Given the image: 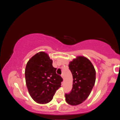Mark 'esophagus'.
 Here are the masks:
<instances>
[{"label":"esophagus","instance_id":"obj_1","mask_svg":"<svg viewBox=\"0 0 120 120\" xmlns=\"http://www.w3.org/2000/svg\"><path fill=\"white\" fill-rule=\"evenodd\" d=\"M61 78H62L63 79H64V74H61Z\"/></svg>","mask_w":120,"mask_h":120}]
</instances>
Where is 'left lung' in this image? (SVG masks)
Listing matches in <instances>:
<instances>
[{
    "label": "left lung",
    "mask_w": 120,
    "mask_h": 120,
    "mask_svg": "<svg viewBox=\"0 0 120 120\" xmlns=\"http://www.w3.org/2000/svg\"><path fill=\"white\" fill-rule=\"evenodd\" d=\"M68 67L73 78L70 93L65 94L67 103L77 106L84 101L91 92L96 81V71L90 61L83 56H78L70 61Z\"/></svg>",
    "instance_id": "8db88e82"
}]
</instances>
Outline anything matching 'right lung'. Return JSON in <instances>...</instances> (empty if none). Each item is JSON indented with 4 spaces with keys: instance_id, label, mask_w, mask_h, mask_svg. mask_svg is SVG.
<instances>
[{
    "instance_id": "right-lung-1",
    "label": "right lung",
    "mask_w": 120,
    "mask_h": 120,
    "mask_svg": "<svg viewBox=\"0 0 120 120\" xmlns=\"http://www.w3.org/2000/svg\"><path fill=\"white\" fill-rule=\"evenodd\" d=\"M52 60L43 52L35 54L27 63L25 70L26 85L30 95L41 104L49 103L61 86L63 79L56 73Z\"/></svg>"
}]
</instances>
